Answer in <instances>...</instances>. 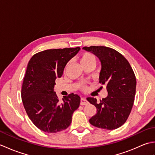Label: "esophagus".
<instances>
[{"mask_svg": "<svg viewBox=\"0 0 155 155\" xmlns=\"http://www.w3.org/2000/svg\"><path fill=\"white\" fill-rule=\"evenodd\" d=\"M88 104V102L86 98H84V97L81 98V105H87Z\"/></svg>", "mask_w": 155, "mask_h": 155, "instance_id": "esophagus-1", "label": "esophagus"}]
</instances>
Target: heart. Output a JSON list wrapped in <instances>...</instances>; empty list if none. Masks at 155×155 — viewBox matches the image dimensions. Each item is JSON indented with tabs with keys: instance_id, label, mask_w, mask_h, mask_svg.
Masks as SVG:
<instances>
[{
	"instance_id": "b5f03b06",
	"label": "heart",
	"mask_w": 155,
	"mask_h": 155,
	"mask_svg": "<svg viewBox=\"0 0 155 155\" xmlns=\"http://www.w3.org/2000/svg\"><path fill=\"white\" fill-rule=\"evenodd\" d=\"M96 60H95V57H94L93 54H92L90 52H84L81 56V62L82 65L87 64L91 62H95ZM81 88L83 90L87 89V86L84 84H82Z\"/></svg>"
}]
</instances>
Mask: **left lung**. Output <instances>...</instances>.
<instances>
[{
  "instance_id": "obj_1",
  "label": "left lung",
  "mask_w": 155,
  "mask_h": 155,
  "mask_svg": "<svg viewBox=\"0 0 155 155\" xmlns=\"http://www.w3.org/2000/svg\"><path fill=\"white\" fill-rule=\"evenodd\" d=\"M83 49L99 58V83L104 85L108 92V96L100 102L93 97L87 98L96 107L97 112L89 123L97 128L116 129L127 121L133 106L137 85L134 71L124 56L113 48L91 46Z\"/></svg>"
}]
</instances>
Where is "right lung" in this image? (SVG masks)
Listing matches in <instances>:
<instances>
[{"label":"right lung","mask_w":155,"mask_h":155,"mask_svg":"<svg viewBox=\"0 0 155 155\" xmlns=\"http://www.w3.org/2000/svg\"><path fill=\"white\" fill-rule=\"evenodd\" d=\"M80 47L48 49L32 56L23 78L21 98L29 118L39 129L55 133L67 128L81 98L71 93L59 102L54 86L63 73L67 62Z\"/></svg>","instance_id":"add662e5"}]
</instances>
